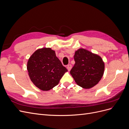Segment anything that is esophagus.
Masks as SVG:
<instances>
[{
	"label": "esophagus",
	"instance_id": "34e87169",
	"mask_svg": "<svg viewBox=\"0 0 129 129\" xmlns=\"http://www.w3.org/2000/svg\"><path fill=\"white\" fill-rule=\"evenodd\" d=\"M72 65L71 64H68L67 66V68L68 69V71L69 72L70 71H71V69H72Z\"/></svg>",
	"mask_w": 129,
	"mask_h": 129
}]
</instances>
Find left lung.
I'll return each instance as SVG.
<instances>
[{
	"label": "left lung",
	"instance_id": "1",
	"mask_svg": "<svg viewBox=\"0 0 129 129\" xmlns=\"http://www.w3.org/2000/svg\"><path fill=\"white\" fill-rule=\"evenodd\" d=\"M75 63L70 73L76 84L84 89H90L98 83L104 71V63L97 54L80 48L74 56Z\"/></svg>",
	"mask_w": 129,
	"mask_h": 129
}]
</instances>
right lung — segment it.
Here are the masks:
<instances>
[{"label":"right lung","mask_w":129,"mask_h":129,"mask_svg":"<svg viewBox=\"0 0 129 129\" xmlns=\"http://www.w3.org/2000/svg\"><path fill=\"white\" fill-rule=\"evenodd\" d=\"M27 69L33 84L43 91L55 87L68 71L50 48L37 49L29 58Z\"/></svg>","instance_id":"1"}]
</instances>
